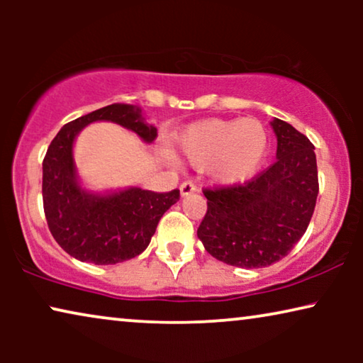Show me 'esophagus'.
I'll use <instances>...</instances> for the list:
<instances>
[{"mask_svg":"<svg viewBox=\"0 0 363 363\" xmlns=\"http://www.w3.org/2000/svg\"><path fill=\"white\" fill-rule=\"evenodd\" d=\"M196 191V185L193 182H183L180 185V195L182 198H185L188 195H191V193Z\"/></svg>","mask_w":363,"mask_h":363,"instance_id":"1","label":"esophagus"}]
</instances>
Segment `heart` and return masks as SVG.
Instances as JSON below:
<instances>
[{
	"label": "heart",
	"instance_id": "1",
	"mask_svg": "<svg viewBox=\"0 0 363 363\" xmlns=\"http://www.w3.org/2000/svg\"><path fill=\"white\" fill-rule=\"evenodd\" d=\"M177 143L191 165L208 167L213 180L235 186L259 172L269 148V137L257 118H206L188 125Z\"/></svg>",
	"mask_w": 363,
	"mask_h": 363
}]
</instances>
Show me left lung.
Instances as JSON below:
<instances>
[{
	"instance_id": "left-lung-1",
	"label": "left lung",
	"mask_w": 363,
	"mask_h": 363,
	"mask_svg": "<svg viewBox=\"0 0 363 363\" xmlns=\"http://www.w3.org/2000/svg\"><path fill=\"white\" fill-rule=\"evenodd\" d=\"M277 160L245 185L205 190L198 238L218 261L242 269L271 266L304 235L319 195L314 145L281 118L271 122Z\"/></svg>"
}]
</instances>
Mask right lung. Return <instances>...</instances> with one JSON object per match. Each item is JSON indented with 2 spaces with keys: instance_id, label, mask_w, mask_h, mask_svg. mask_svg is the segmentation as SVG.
Instances as JSON below:
<instances>
[{
  "instance_id": "add662e5",
  "label": "right lung",
  "mask_w": 363,
  "mask_h": 363,
  "mask_svg": "<svg viewBox=\"0 0 363 363\" xmlns=\"http://www.w3.org/2000/svg\"><path fill=\"white\" fill-rule=\"evenodd\" d=\"M113 122L152 143L157 128L147 123L142 108L112 104L64 125L43 162V203L54 240L82 262L117 264L147 250L157 225L180 191L153 193L138 186L92 191L82 185L74 160V142L84 127Z\"/></svg>"
}]
</instances>
